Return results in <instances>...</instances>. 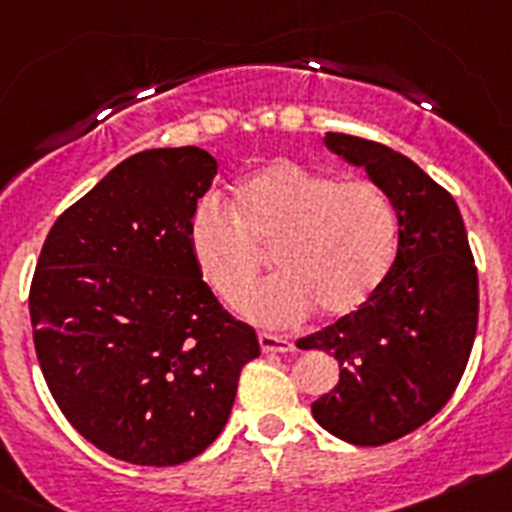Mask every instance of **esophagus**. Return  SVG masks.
Masks as SVG:
<instances>
[{"mask_svg": "<svg viewBox=\"0 0 512 512\" xmlns=\"http://www.w3.org/2000/svg\"><path fill=\"white\" fill-rule=\"evenodd\" d=\"M259 346L264 354H287V351H295V343L284 336H274V333H259Z\"/></svg>", "mask_w": 512, "mask_h": 512, "instance_id": "34e87169", "label": "esophagus"}]
</instances>
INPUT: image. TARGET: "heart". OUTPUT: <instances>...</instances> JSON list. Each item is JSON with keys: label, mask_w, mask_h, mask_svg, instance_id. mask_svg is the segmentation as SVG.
<instances>
[{"label": "heart", "mask_w": 512, "mask_h": 512, "mask_svg": "<svg viewBox=\"0 0 512 512\" xmlns=\"http://www.w3.org/2000/svg\"><path fill=\"white\" fill-rule=\"evenodd\" d=\"M233 212L202 200L189 217V251L225 305H241L265 265L277 278L248 294L243 312L266 325L346 318L377 295L397 253V212L379 184L277 161L246 176Z\"/></svg>", "instance_id": "1"}]
</instances>
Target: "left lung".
Wrapping results in <instances>:
<instances>
[{
    "mask_svg": "<svg viewBox=\"0 0 512 512\" xmlns=\"http://www.w3.org/2000/svg\"><path fill=\"white\" fill-rule=\"evenodd\" d=\"M325 146L387 192L397 256L359 312L300 341L341 369L336 387L312 402V418L348 443L384 446L454 395L477 333V266L454 197L408 156L343 133L325 135Z\"/></svg>",
    "mask_w": 512,
    "mask_h": 512,
    "instance_id": "8db88e82",
    "label": "left lung"
}]
</instances>
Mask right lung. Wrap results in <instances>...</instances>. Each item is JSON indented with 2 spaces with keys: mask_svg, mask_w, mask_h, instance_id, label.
Returning <instances> with one entry per match:
<instances>
[{
  "mask_svg": "<svg viewBox=\"0 0 512 512\" xmlns=\"http://www.w3.org/2000/svg\"><path fill=\"white\" fill-rule=\"evenodd\" d=\"M215 174L194 146L125 158L58 215L35 266L45 384L81 436L128 464L202 454L261 354L256 330L217 302L189 251V217Z\"/></svg>",
  "mask_w": 512,
  "mask_h": 512,
  "instance_id": "add662e5",
  "label": "right lung"
}]
</instances>
